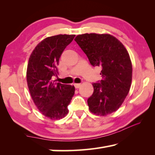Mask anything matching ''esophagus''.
<instances>
[{"instance_id": "34e87169", "label": "esophagus", "mask_w": 155, "mask_h": 155, "mask_svg": "<svg viewBox=\"0 0 155 155\" xmlns=\"http://www.w3.org/2000/svg\"><path fill=\"white\" fill-rule=\"evenodd\" d=\"M80 85H81V84H79V83H75V84H74V86H75V88H79Z\"/></svg>"}]
</instances>
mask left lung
<instances>
[{
    "label": "left lung",
    "instance_id": "1",
    "mask_svg": "<svg viewBox=\"0 0 155 155\" xmlns=\"http://www.w3.org/2000/svg\"><path fill=\"white\" fill-rule=\"evenodd\" d=\"M75 41L91 65L101 67L102 79L92 84L94 92L87 99L89 109L99 116L113 113L124 101L132 81V63L126 48L108 34H83Z\"/></svg>",
    "mask_w": 155,
    "mask_h": 155
}]
</instances>
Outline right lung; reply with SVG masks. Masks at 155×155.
<instances>
[{"label":"right lung","mask_w":155,"mask_h":155,"mask_svg":"<svg viewBox=\"0 0 155 155\" xmlns=\"http://www.w3.org/2000/svg\"><path fill=\"white\" fill-rule=\"evenodd\" d=\"M75 35H59L44 39L29 57L27 82L34 103L41 113L52 120L60 119L68 113L75 87L56 82L57 65L65 47Z\"/></svg>","instance_id":"add662e5"}]
</instances>
